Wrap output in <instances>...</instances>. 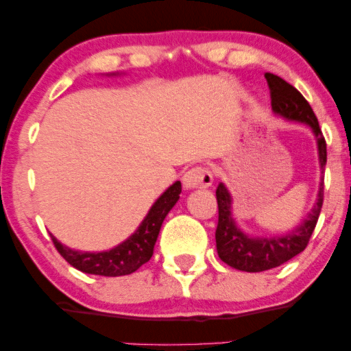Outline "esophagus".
I'll return each mask as SVG.
<instances>
[{
    "mask_svg": "<svg viewBox=\"0 0 351 351\" xmlns=\"http://www.w3.org/2000/svg\"><path fill=\"white\" fill-rule=\"evenodd\" d=\"M182 180H184L185 189H208V186L213 185L214 177L209 167L196 166L186 171Z\"/></svg>",
    "mask_w": 351,
    "mask_h": 351,
    "instance_id": "34e87169",
    "label": "esophagus"
}]
</instances>
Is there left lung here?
<instances>
[{
    "mask_svg": "<svg viewBox=\"0 0 351 351\" xmlns=\"http://www.w3.org/2000/svg\"><path fill=\"white\" fill-rule=\"evenodd\" d=\"M268 88H270L271 110L280 117L291 119V121H300L308 124L313 129V134L318 142L321 169L324 171L328 152H326V141L321 132L318 118L310 104L306 102L304 95L297 90L294 86L287 83L280 76L273 73H265ZM219 204V223L215 230V244H217V254L220 261L227 265L237 268L241 271L257 273L271 270L280 267L297 254H300L308 244L311 233L318 222L321 208L324 199V182L321 180L318 190V201H316L311 213L306 219L291 233L282 237L271 238H251L244 234L237 227L232 217V196H230L227 186L219 184L215 190Z\"/></svg>",
    "mask_w": 351,
    "mask_h": 351,
    "instance_id": "8db88e82",
    "label": "left lung"
}]
</instances>
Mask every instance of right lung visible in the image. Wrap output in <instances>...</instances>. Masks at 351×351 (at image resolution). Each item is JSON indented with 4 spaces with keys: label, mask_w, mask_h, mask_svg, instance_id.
Masks as SVG:
<instances>
[{
    "label": "right lung",
    "mask_w": 351,
    "mask_h": 351,
    "mask_svg": "<svg viewBox=\"0 0 351 351\" xmlns=\"http://www.w3.org/2000/svg\"><path fill=\"white\" fill-rule=\"evenodd\" d=\"M182 193L180 182L172 184L156 203L148 210L147 217L138 225L136 233L131 234L126 241L118 244L117 247L104 252H80L73 249L65 247L57 239L52 237V243L62 257L75 267L76 270L90 275L100 276H123L131 275L141 268L143 263L148 262L153 256V247H155L156 238L160 234L162 220L167 213L174 208Z\"/></svg>",
    "instance_id": "1"
}]
</instances>
